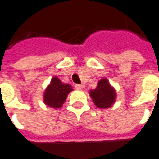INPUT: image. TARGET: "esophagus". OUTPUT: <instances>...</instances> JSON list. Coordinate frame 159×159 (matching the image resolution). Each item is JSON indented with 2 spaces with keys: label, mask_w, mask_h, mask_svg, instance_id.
Listing matches in <instances>:
<instances>
[{
  "label": "esophagus",
  "mask_w": 159,
  "mask_h": 159,
  "mask_svg": "<svg viewBox=\"0 0 159 159\" xmlns=\"http://www.w3.org/2000/svg\"><path fill=\"white\" fill-rule=\"evenodd\" d=\"M75 88H76V89H78V90H81V89H83V88H84V86L82 85V84H76Z\"/></svg>",
  "instance_id": "esophagus-1"
}]
</instances>
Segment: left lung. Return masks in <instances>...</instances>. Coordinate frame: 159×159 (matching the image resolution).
<instances>
[{
	"mask_svg": "<svg viewBox=\"0 0 159 159\" xmlns=\"http://www.w3.org/2000/svg\"><path fill=\"white\" fill-rule=\"evenodd\" d=\"M93 102L100 108H107L113 105L115 101L116 93L106 78L100 80L97 87L89 92Z\"/></svg>",
	"mask_w": 159,
	"mask_h": 159,
	"instance_id": "obj_1",
	"label": "left lung"
}]
</instances>
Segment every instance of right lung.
Returning <instances> with one entry per match:
<instances>
[{
    "mask_svg": "<svg viewBox=\"0 0 159 159\" xmlns=\"http://www.w3.org/2000/svg\"><path fill=\"white\" fill-rule=\"evenodd\" d=\"M72 90L70 84H65L57 77H53L44 94V102L51 107L58 108L63 105L68 94Z\"/></svg>",
    "mask_w": 159,
    "mask_h": 159,
    "instance_id": "add662e5",
    "label": "right lung"
}]
</instances>
